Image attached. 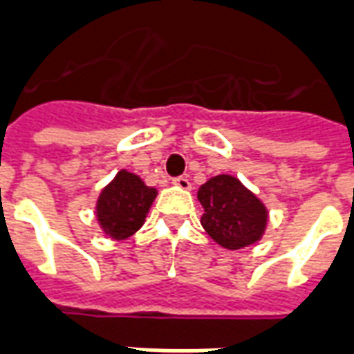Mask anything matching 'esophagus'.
Masks as SVG:
<instances>
[{
    "instance_id": "obj_1",
    "label": "esophagus",
    "mask_w": 354,
    "mask_h": 354,
    "mask_svg": "<svg viewBox=\"0 0 354 354\" xmlns=\"http://www.w3.org/2000/svg\"><path fill=\"white\" fill-rule=\"evenodd\" d=\"M172 183L180 189H189L191 187V183H189L187 176H178V178H172Z\"/></svg>"
}]
</instances>
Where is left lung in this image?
<instances>
[{
    "mask_svg": "<svg viewBox=\"0 0 354 354\" xmlns=\"http://www.w3.org/2000/svg\"><path fill=\"white\" fill-rule=\"evenodd\" d=\"M198 201L204 207L202 226L221 247L243 249L263 234L266 207L236 178L221 174L207 180L198 189Z\"/></svg>",
    "mask_w": 354,
    "mask_h": 354,
    "instance_id": "left-lung-1",
    "label": "left lung"
}]
</instances>
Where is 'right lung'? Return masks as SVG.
I'll return each instance as SVG.
<instances>
[{
	"mask_svg": "<svg viewBox=\"0 0 354 354\" xmlns=\"http://www.w3.org/2000/svg\"><path fill=\"white\" fill-rule=\"evenodd\" d=\"M158 191L147 187L141 178L120 171L98 198V221L105 234L126 239L141 228Z\"/></svg>",
	"mask_w": 354,
	"mask_h": 354,
	"instance_id": "1",
	"label": "right lung"
}]
</instances>
